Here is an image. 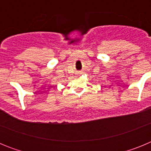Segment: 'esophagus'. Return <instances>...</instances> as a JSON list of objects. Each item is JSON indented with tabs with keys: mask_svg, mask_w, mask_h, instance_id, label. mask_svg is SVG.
<instances>
[{
	"mask_svg": "<svg viewBox=\"0 0 151 151\" xmlns=\"http://www.w3.org/2000/svg\"><path fill=\"white\" fill-rule=\"evenodd\" d=\"M77 74H78V75L82 74V72H78V73H77Z\"/></svg>",
	"mask_w": 151,
	"mask_h": 151,
	"instance_id": "34e87169",
	"label": "esophagus"
}]
</instances>
